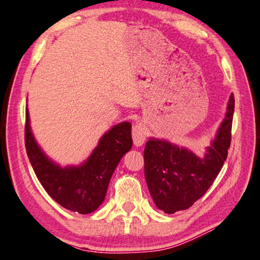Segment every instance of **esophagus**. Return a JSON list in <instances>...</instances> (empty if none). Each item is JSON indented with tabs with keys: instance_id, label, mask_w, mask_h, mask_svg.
Here are the masks:
<instances>
[{
	"instance_id": "34e87169",
	"label": "esophagus",
	"mask_w": 260,
	"mask_h": 260,
	"mask_svg": "<svg viewBox=\"0 0 260 260\" xmlns=\"http://www.w3.org/2000/svg\"><path fill=\"white\" fill-rule=\"evenodd\" d=\"M132 137H133V142L135 147L143 146V143H145V140H146V129L141 122H137L133 126Z\"/></svg>"
}]
</instances>
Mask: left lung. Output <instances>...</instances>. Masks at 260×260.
Here are the masks:
<instances>
[{"instance_id":"8db88e82","label":"left lung","mask_w":260,"mask_h":260,"mask_svg":"<svg viewBox=\"0 0 260 260\" xmlns=\"http://www.w3.org/2000/svg\"><path fill=\"white\" fill-rule=\"evenodd\" d=\"M234 108L232 93L223 120L204 157L168 140H148L143 155L145 177L152 200L160 211L174 214L187 209L211 187L228 156Z\"/></svg>"}]
</instances>
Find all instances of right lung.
<instances>
[{"instance_id": "right-lung-1", "label": "right lung", "mask_w": 260, "mask_h": 260, "mask_svg": "<svg viewBox=\"0 0 260 260\" xmlns=\"http://www.w3.org/2000/svg\"><path fill=\"white\" fill-rule=\"evenodd\" d=\"M132 146V125L122 121L102 135L84 162L61 167L37 142L26 106L25 147L31 166L49 197L72 212L89 214L100 207L115 168Z\"/></svg>"}]
</instances>
